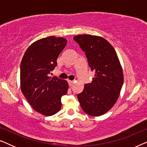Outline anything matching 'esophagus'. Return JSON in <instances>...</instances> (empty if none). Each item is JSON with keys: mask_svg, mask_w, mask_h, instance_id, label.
<instances>
[{"mask_svg": "<svg viewBox=\"0 0 147 147\" xmlns=\"http://www.w3.org/2000/svg\"><path fill=\"white\" fill-rule=\"evenodd\" d=\"M68 84H69V86H70V87H71V86H73V84H74V82L73 81H71V80H68Z\"/></svg>", "mask_w": 147, "mask_h": 147, "instance_id": "obj_1", "label": "esophagus"}]
</instances>
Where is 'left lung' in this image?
<instances>
[{
	"instance_id": "8db88e82",
	"label": "left lung",
	"mask_w": 147,
	"mask_h": 147,
	"mask_svg": "<svg viewBox=\"0 0 147 147\" xmlns=\"http://www.w3.org/2000/svg\"><path fill=\"white\" fill-rule=\"evenodd\" d=\"M74 39L85 52L92 71L95 72L91 83L84 86L78 94L82 109L92 116L106 113L117 101L124 82V75L117 53L104 38L78 35Z\"/></svg>"
}]
</instances>
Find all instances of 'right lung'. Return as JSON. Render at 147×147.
<instances>
[{"mask_svg": "<svg viewBox=\"0 0 147 147\" xmlns=\"http://www.w3.org/2000/svg\"><path fill=\"white\" fill-rule=\"evenodd\" d=\"M67 44L63 37L37 40L26 50L21 63V90L35 111L52 116L61 109V98L67 92L66 80L48 74L57 65L58 56Z\"/></svg>", "mask_w": 147, "mask_h": 147, "instance_id": "add662e5", "label": "right lung"}]
</instances>
